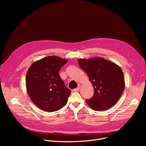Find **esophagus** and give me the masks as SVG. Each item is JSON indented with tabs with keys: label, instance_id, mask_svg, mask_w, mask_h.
<instances>
[{
	"label": "esophagus",
	"instance_id": "1",
	"mask_svg": "<svg viewBox=\"0 0 146 146\" xmlns=\"http://www.w3.org/2000/svg\"><path fill=\"white\" fill-rule=\"evenodd\" d=\"M80 87H81V86L79 84V85L78 86L77 88H76L74 89V90H73V91H76H76H78L80 90Z\"/></svg>",
	"mask_w": 146,
	"mask_h": 146
}]
</instances>
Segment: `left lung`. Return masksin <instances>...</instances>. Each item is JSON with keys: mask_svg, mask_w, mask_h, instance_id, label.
Wrapping results in <instances>:
<instances>
[{"mask_svg": "<svg viewBox=\"0 0 146 146\" xmlns=\"http://www.w3.org/2000/svg\"><path fill=\"white\" fill-rule=\"evenodd\" d=\"M78 63L88 76L94 90L92 98L86 100L88 106L95 111L106 110L113 107L125 89L121 68L101 57L79 59Z\"/></svg>", "mask_w": 146, "mask_h": 146, "instance_id": "1", "label": "left lung"}]
</instances>
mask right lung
<instances>
[{
	"label": "right lung",
	"instance_id": "add662e5",
	"mask_svg": "<svg viewBox=\"0 0 146 146\" xmlns=\"http://www.w3.org/2000/svg\"><path fill=\"white\" fill-rule=\"evenodd\" d=\"M68 59L55 55L34 62L26 75V88L32 102L48 112L57 111L68 102L71 91L59 75Z\"/></svg>",
	"mask_w": 146,
	"mask_h": 146
}]
</instances>
